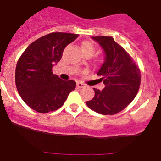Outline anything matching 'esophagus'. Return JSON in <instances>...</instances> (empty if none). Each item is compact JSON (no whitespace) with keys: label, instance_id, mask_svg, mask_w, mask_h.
<instances>
[{"label":"esophagus","instance_id":"1","mask_svg":"<svg viewBox=\"0 0 161 161\" xmlns=\"http://www.w3.org/2000/svg\"><path fill=\"white\" fill-rule=\"evenodd\" d=\"M76 86H77L78 88H83L84 86H85V85H84L82 82L78 81V82H76Z\"/></svg>","mask_w":161,"mask_h":161}]
</instances>
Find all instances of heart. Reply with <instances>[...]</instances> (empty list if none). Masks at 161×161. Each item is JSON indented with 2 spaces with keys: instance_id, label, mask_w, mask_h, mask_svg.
I'll use <instances>...</instances> for the list:
<instances>
[{
  "instance_id": "b5f03b06",
  "label": "heart",
  "mask_w": 161,
  "mask_h": 161,
  "mask_svg": "<svg viewBox=\"0 0 161 161\" xmlns=\"http://www.w3.org/2000/svg\"><path fill=\"white\" fill-rule=\"evenodd\" d=\"M81 50L83 53H89L91 55H93L95 51V47L91 42H85L82 43Z\"/></svg>"
}]
</instances>
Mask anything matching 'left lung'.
<instances>
[{"label":"left lung","mask_w":161,"mask_h":161,"mask_svg":"<svg viewBox=\"0 0 161 161\" xmlns=\"http://www.w3.org/2000/svg\"><path fill=\"white\" fill-rule=\"evenodd\" d=\"M103 50L105 57L97 76L105 88L93 89L95 95L86 105L101 114H114L124 109L136 97L140 85V71L130 55L112 37H92Z\"/></svg>","instance_id":"8db88e82"}]
</instances>
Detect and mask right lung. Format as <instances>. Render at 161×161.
I'll return each mask as SVG.
<instances>
[{
	"label": "right lung",
	"instance_id": "obj_1",
	"mask_svg": "<svg viewBox=\"0 0 161 161\" xmlns=\"http://www.w3.org/2000/svg\"><path fill=\"white\" fill-rule=\"evenodd\" d=\"M79 35L54 32L38 38L25 50L15 71V82L22 100L39 113H48L63 106L76 88L72 80H63L52 72L67 45Z\"/></svg>",
	"mask_w": 161,
	"mask_h": 161
}]
</instances>
